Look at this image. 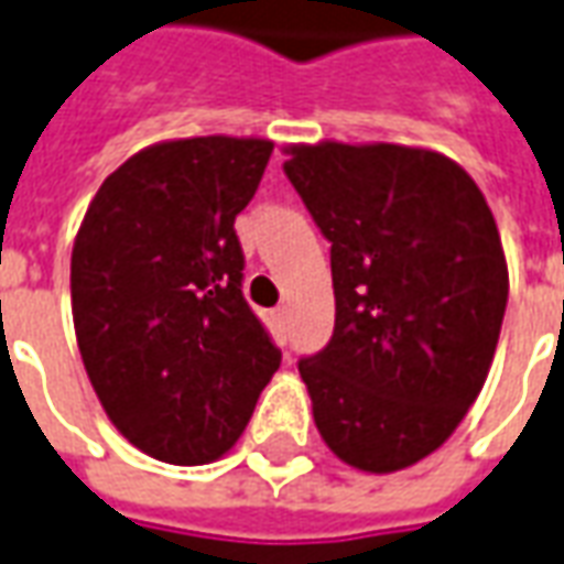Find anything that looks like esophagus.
I'll list each match as a JSON object with an SVG mask.
<instances>
[{"instance_id": "34e87169", "label": "esophagus", "mask_w": 564, "mask_h": 564, "mask_svg": "<svg viewBox=\"0 0 564 564\" xmlns=\"http://www.w3.org/2000/svg\"><path fill=\"white\" fill-rule=\"evenodd\" d=\"M271 326H274L278 333H286V329H290V308H286V305L271 311Z\"/></svg>"}]
</instances>
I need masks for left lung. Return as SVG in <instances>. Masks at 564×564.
I'll list each match as a JSON object with an SVG mask.
<instances>
[{
    "label": "left lung",
    "mask_w": 564,
    "mask_h": 564,
    "mask_svg": "<svg viewBox=\"0 0 564 564\" xmlns=\"http://www.w3.org/2000/svg\"><path fill=\"white\" fill-rule=\"evenodd\" d=\"M283 173L333 243L336 329L299 360L333 455L393 474L446 443L482 391L510 293L470 173L415 145H286Z\"/></svg>",
    "instance_id": "left-lung-1"
}]
</instances>
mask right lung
Masks as SVG:
<instances>
[{"mask_svg": "<svg viewBox=\"0 0 564 564\" xmlns=\"http://www.w3.org/2000/svg\"><path fill=\"white\" fill-rule=\"evenodd\" d=\"M271 140L145 145L104 180L73 243V323L118 433L167 464L226 455L281 366L241 293L235 216Z\"/></svg>", "mask_w": 564, "mask_h": 564, "instance_id": "1", "label": "right lung"}]
</instances>
